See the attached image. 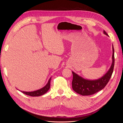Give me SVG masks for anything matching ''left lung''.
Returning a JSON list of instances; mask_svg holds the SVG:
<instances>
[{
	"label": "left lung",
	"mask_w": 123,
	"mask_h": 123,
	"mask_svg": "<svg viewBox=\"0 0 123 123\" xmlns=\"http://www.w3.org/2000/svg\"><path fill=\"white\" fill-rule=\"evenodd\" d=\"M104 34L108 36L104 30ZM112 62L110 68L106 74L98 80H90L85 79L72 71L73 80L72 86L73 90L81 95H90L102 90L108 83L113 71L114 65V51L112 44Z\"/></svg>",
	"instance_id": "1"
}]
</instances>
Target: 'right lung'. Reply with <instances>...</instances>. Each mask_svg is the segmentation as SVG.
<instances>
[{"label":"right lung","instance_id":"add662e5","mask_svg":"<svg viewBox=\"0 0 123 123\" xmlns=\"http://www.w3.org/2000/svg\"><path fill=\"white\" fill-rule=\"evenodd\" d=\"M51 80V77L50 78V79L48 80L47 84L44 86L43 87L41 88L38 90H37L34 91H31V92H27V91H22L23 93L29 95L31 96H39L41 95H43L44 94H45L49 90L50 88V81Z\"/></svg>","mask_w":123,"mask_h":123}]
</instances>
